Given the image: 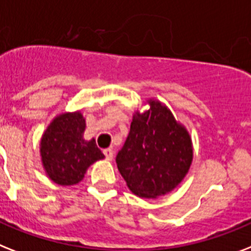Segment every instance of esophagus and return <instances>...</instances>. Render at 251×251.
Wrapping results in <instances>:
<instances>
[{
  "label": "esophagus",
  "instance_id": "esophagus-1",
  "mask_svg": "<svg viewBox=\"0 0 251 251\" xmlns=\"http://www.w3.org/2000/svg\"><path fill=\"white\" fill-rule=\"evenodd\" d=\"M103 153H104V156L107 160H112V158H113V153H115V152H113V150H112V148H105V150L103 151Z\"/></svg>",
  "mask_w": 251,
  "mask_h": 251
}]
</instances>
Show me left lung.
I'll return each instance as SVG.
<instances>
[{
	"instance_id": "8db88e82",
	"label": "left lung",
	"mask_w": 251,
	"mask_h": 251,
	"mask_svg": "<svg viewBox=\"0 0 251 251\" xmlns=\"http://www.w3.org/2000/svg\"><path fill=\"white\" fill-rule=\"evenodd\" d=\"M150 108L132 116L130 132L116 162L134 195L156 199L176 188L193 160L192 139L164 103L148 99Z\"/></svg>"
}]
</instances>
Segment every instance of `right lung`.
<instances>
[{"mask_svg": "<svg viewBox=\"0 0 251 251\" xmlns=\"http://www.w3.org/2000/svg\"><path fill=\"white\" fill-rule=\"evenodd\" d=\"M86 122L82 113L64 112L56 116L41 138L40 153L48 176L59 185L79 183L95 161L104 158L95 139H83Z\"/></svg>", "mask_w": 251, "mask_h": 251, "instance_id": "obj_1", "label": "right lung"}]
</instances>
